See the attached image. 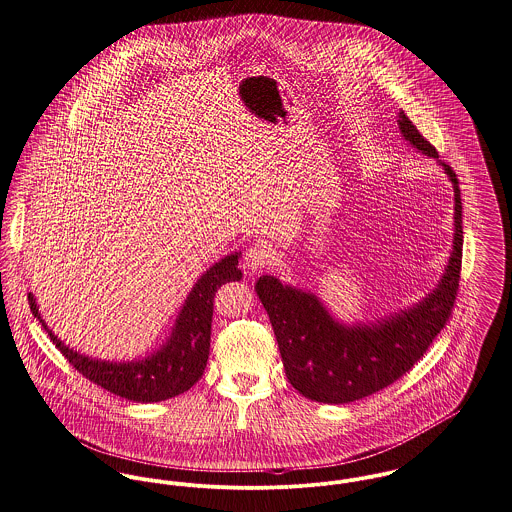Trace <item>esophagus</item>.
Segmentation results:
<instances>
[{
	"mask_svg": "<svg viewBox=\"0 0 512 512\" xmlns=\"http://www.w3.org/2000/svg\"><path fill=\"white\" fill-rule=\"evenodd\" d=\"M275 261V249L269 241H255L253 245H249V249L245 251L243 257V269H247V273H255L259 269H265L269 265H273Z\"/></svg>",
	"mask_w": 512,
	"mask_h": 512,
	"instance_id": "esophagus-1",
	"label": "esophagus"
}]
</instances>
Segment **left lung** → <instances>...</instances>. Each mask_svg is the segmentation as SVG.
Returning <instances> with one entry per match:
<instances>
[{
	"instance_id": "1",
	"label": "left lung",
	"mask_w": 512,
	"mask_h": 512,
	"mask_svg": "<svg viewBox=\"0 0 512 512\" xmlns=\"http://www.w3.org/2000/svg\"><path fill=\"white\" fill-rule=\"evenodd\" d=\"M401 136L421 154L434 158L454 187V245L444 275L419 304L386 315L376 323H339L321 300L306 290L263 275L255 292L263 302L288 382L312 401L349 403L376 394L427 353L434 337L446 325L456 302L462 271V198L458 177L438 159L433 144L401 111Z\"/></svg>"
}]
</instances>
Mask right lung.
Returning <instances> with one entry per match:
<instances>
[{
	"instance_id": "add662e5",
	"label": "right lung",
	"mask_w": 512,
	"mask_h": 512,
	"mask_svg": "<svg viewBox=\"0 0 512 512\" xmlns=\"http://www.w3.org/2000/svg\"><path fill=\"white\" fill-rule=\"evenodd\" d=\"M239 255L241 253H232L224 257L198 278L175 319L173 331L165 345H161L156 353L146 358L130 362L91 358L66 347L46 327L31 292L29 306L50 335V341L68 358V362L79 374L118 397L136 403H156L191 390L202 376L210 353L214 294L222 284L241 280V271L237 269Z\"/></svg>"
}]
</instances>
